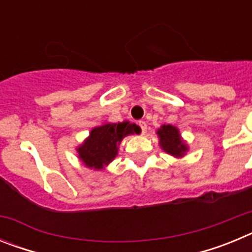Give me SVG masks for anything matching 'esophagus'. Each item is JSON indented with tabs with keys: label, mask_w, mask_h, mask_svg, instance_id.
Returning a JSON list of instances; mask_svg holds the SVG:
<instances>
[{
	"label": "esophagus",
	"mask_w": 252,
	"mask_h": 252,
	"mask_svg": "<svg viewBox=\"0 0 252 252\" xmlns=\"http://www.w3.org/2000/svg\"><path fill=\"white\" fill-rule=\"evenodd\" d=\"M139 125V127L141 128V133H145L146 132V128H148V125H146L145 121H139L137 122Z\"/></svg>",
	"instance_id": "esophagus-1"
}]
</instances>
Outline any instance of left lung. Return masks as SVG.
<instances>
[{
    "label": "left lung",
    "mask_w": 252,
    "mask_h": 252,
    "mask_svg": "<svg viewBox=\"0 0 252 252\" xmlns=\"http://www.w3.org/2000/svg\"><path fill=\"white\" fill-rule=\"evenodd\" d=\"M158 135L160 137V145L168 154L173 157H182L187 150V145L180 140L179 131L174 126L164 125L161 128L158 130Z\"/></svg>",
    "instance_id": "left-lung-1"
}]
</instances>
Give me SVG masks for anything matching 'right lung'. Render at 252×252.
I'll list each match as a JSON object with an SVG mask.
<instances>
[{"label": "right lung", "mask_w": 252, "mask_h": 252, "mask_svg": "<svg viewBox=\"0 0 252 252\" xmlns=\"http://www.w3.org/2000/svg\"><path fill=\"white\" fill-rule=\"evenodd\" d=\"M133 132H139V127L128 122L106 124L93 128L90 137L78 149L79 158L88 168L102 169L115 159L122 139Z\"/></svg>", "instance_id": "add662e5"}]
</instances>
